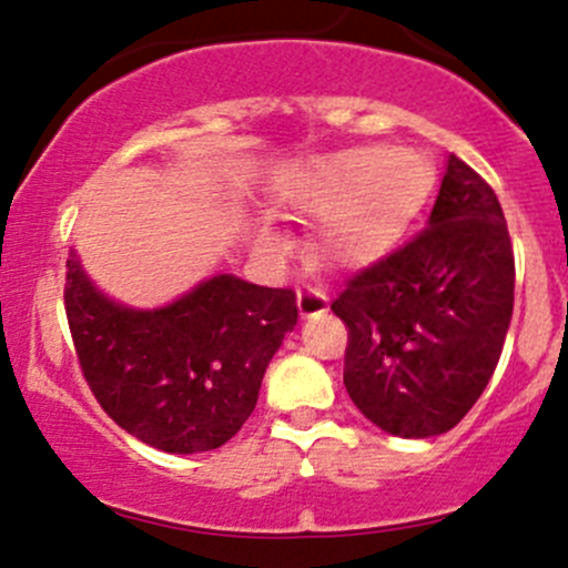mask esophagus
I'll list each match as a JSON object with an SVG mask.
<instances>
[{
	"mask_svg": "<svg viewBox=\"0 0 568 568\" xmlns=\"http://www.w3.org/2000/svg\"><path fill=\"white\" fill-rule=\"evenodd\" d=\"M296 305H300L302 318H316V316H324V313L329 311L327 294H322V291H316V288H302L300 294H296Z\"/></svg>",
	"mask_w": 568,
	"mask_h": 568,
	"instance_id": "esophagus-1",
	"label": "esophagus"
}]
</instances>
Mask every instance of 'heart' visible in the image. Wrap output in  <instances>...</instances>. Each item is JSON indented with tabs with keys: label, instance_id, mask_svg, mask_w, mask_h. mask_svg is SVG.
Segmentation results:
<instances>
[{
	"label": "heart",
	"instance_id": "obj_1",
	"mask_svg": "<svg viewBox=\"0 0 568 568\" xmlns=\"http://www.w3.org/2000/svg\"><path fill=\"white\" fill-rule=\"evenodd\" d=\"M430 161L405 146H352L313 158L280 180L274 205L307 222H324L318 252L335 268H363L388 255L430 200ZM252 241L283 257L288 239L257 222Z\"/></svg>",
	"mask_w": 568,
	"mask_h": 568
}]
</instances>
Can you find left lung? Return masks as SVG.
Masks as SVG:
<instances>
[{"label": "left lung", "mask_w": 568, "mask_h": 568, "mask_svg": "<svg viewBox=\"0 0 568 568\" xmlns=\"http://www.w3.org/2000/svg\"><path fill=\"white\" fill-rule=\"evenodd\" d=\"M344 385L399 438L453 430L486 390L514 316V250L491 185L449 155L427 227L333 302Z\"/></svg>", "instance_id": "1"}]
</instances>
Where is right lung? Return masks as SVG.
I'll use <instances>...</instances> for the list:
<instances>
[{"label":"right lung","instance_id":"right-lung-1","mask_svg":"<svg viewBox=\"0 0 568 568\" xmlns=\"http://www.w3.org/2000/svg\"><path fill=\"white\" fill-rule=\"evenodd\" d=\"M65 316L82 374L119 427L172 455L219 449L244 427L300 307L288 288L213 274L161 307L97 288L77 250Z\"/></svg>","mask_w":568,"mask_h":568}]
</instances>
